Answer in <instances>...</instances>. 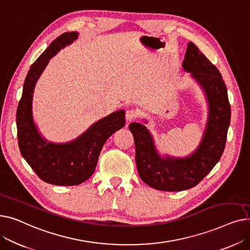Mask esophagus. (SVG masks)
<instances>
[{
    "label": "esophagus",
    "instance_id": "esophagus-1",
    "mask_svg": "<svg viewBox=\"0 0 250 250\" xmlns=\"http://www.w3.org/2000/svg\"><path fill=\"white\" fill-rule=\"evenodd\" d=\"M137 117V112L134 109H127L125 111V120L127 122H132Z\"/></svg>",
    "mask_w": 250,
    "mask_h": 250
}]
</instances>
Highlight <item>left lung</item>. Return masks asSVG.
Here are the masks:
<instances>
[{"label":"left lung","mask_w":250,"mask_h":250,"mask_svg":"<svg viewBox=\"0 0 250 250\" xmlns=\"http://www.w3.org/2000/svg\"><path fill=\"white\" fill-rule=\"evenodd\" d=\"M182 69L201 87L208 103V120L198 148L187 157L161 155L146 125L140 123L128 125L135 140L136 164L141 179L163 191L186 190L200 183L219 162L230 125L231 108L226 85L219 70L192 42L188 44Z\"/></svg>","instance_id":"obj_1"}]
</instances>
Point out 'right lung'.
Masks as SVG:
<instances>
[{"mask_svg":"<svg viewBox=\"0 0 250 250\" xmlns=\"http://www.w3.org/2000/svg\"><path fill=\"white\" fill-rule=\"evenodd\" d=\"M78 35L76 31L64 32L33 62L25 78L16 113L21 155L39 178L55 186L71 187L87 180L94 172L104 143L125 124V111L121 109L101 118L68 143L49 142L39 133L32 111L36 83L49 60L62 48L73 43Z\"/></svg>","mask_w":250,"mask_h":250,"instance_id":"right-lung-1","label":"right lung"}]
</instances>
